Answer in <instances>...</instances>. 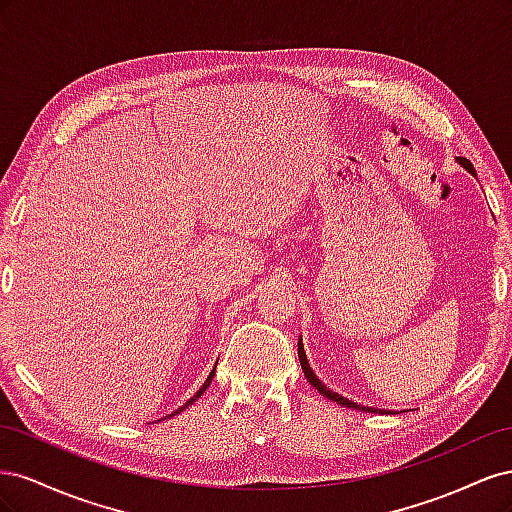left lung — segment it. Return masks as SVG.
<instances>
[{"label": "left lung", "mask_w": 512, "mask_h": 512, "mask_svg": "<svg viewBox=\"0 0 512 512\" xmlns=\"http://www.w3.org/2000/svg\"><path fill=\"white\" fill-rule=\"evenodd\" d=\"M459 164H461L463 168H466L472 177H476V170H474V166H472L468 160H461V158H459ZM297 348H299V361H301L303 374H305V378L309 380V384H312L314 389H318V393H320V395H324V397L331 399V401H337V404H339V406H344V408H354V410L374 412V414H389V412H391V410H380V408H374V406H361V404H356V401H352V399H348V397H344V395H339V393H335V391L327 389V384H324V382L314 374V369L309 367V361H307V354H305L303 339H301V337H299V344H297Z\"/></svg>", "instance_id": "1"}]
</instances>
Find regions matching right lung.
I'll return each instance as SVG.
<instances>
[{
    "mask_svg": "<svg viewBox=\"0 0 512 512\" xmlns=\"http://www.w3.org/2000/svg\"><path fill=\"white\" fill-rule=\"evenodd\" d=\"M215 367H218V363H215ZM215 367H213V369H211V374H209V376H207V380H205V384H203V386H200V389H198V391H196V393H194V397H190V399H188V401H185V404H183V406H179V408H177V410H175V412H170V414H168V416H177V414H179V412H183V410H185V408H190V406H192V404H194V401H196V399H198V397H200V395H203V393H205V391H207V386H209V384H211V380H213V376H215Z\"/></svg>",
    "mask_w": 512,
    "mask_h": 512,
    "instance_id": "right-lung-1",
    "label": "right lung"
}]
</instances>
